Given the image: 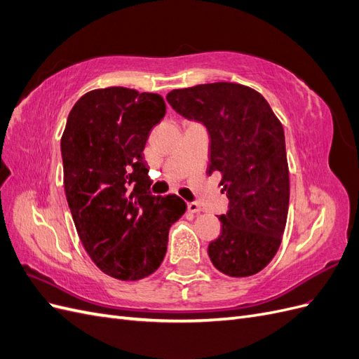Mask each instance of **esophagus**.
Returning a JSON list of instances; mask_svg holds the SVG:
<instances>
[{"mask_svg": "<svg viewBox=\"0 0 359 359\" xmlns=\"http://www.w3.org/2000/svg\"><path fill=\"white\" fill-rule=\"evenodd\" d=\"M187 211L191 212V214H199L202 210H201V206L196 202H189L187 203Z\"/></svg>", "mask_w": 359, "mask_h": 359, "instance_id": "esophagus-1", "label": "esophagus"}]
</instances>
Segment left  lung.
<instances>
[{"label":"left lung","instance_id":"obj_1","mask_svg":"<svg viewBox=\"0 0 359 359\" xmlns=\"http://www.w3.org/2000/svg\"><path fill=\"white\" fill-rule=\"evenodd\" d=\"M178 114L202 121L211 137L208 172L222 175L229 211L210 243L212 265L229 277L262 271L281 244L289 208L285 132L264 95L233 82L172 90Z\"/></svg>","mask_w":359,"mask_h":359}]
</instances>
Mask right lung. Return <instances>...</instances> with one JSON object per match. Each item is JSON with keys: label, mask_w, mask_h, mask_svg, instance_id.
<instances>
[{"label": "right lung", "mask_w": 359, "mask_h": 359, "mask_svg": "<svg viewBox=\"0 0 359 359\" xmlns=\"http://www.w3.org/2000/svg\"><path fill=\"white\" fill-rule=\"evenodd\" d=\"M161 95L109 86L83 94L61 136L64 190L83 248L104 274L145 278L163 262L169 227L186 212L175 194L151 196L142 151L165 116Z\"/></svg>", "instance_id": "add662e5"}]
</instances>
